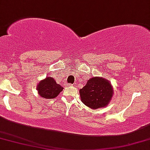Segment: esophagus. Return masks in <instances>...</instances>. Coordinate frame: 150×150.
Listing matches in <instances>:
<instances>
[{
    "mask_svg": "<svg viewBox=\"0 0 150 150\" xmlns=\"http://www.w3.org/2000/svg\"><path fill=\"white\" fill-rule=\"evenodd\" d=\"M73 84H67V86H73Z\"/></svg>",
    "mask_w": 150,
    "mask_h": 150,
    "instance_id": "1",
    "label": "esophagus"
}]
</instances>
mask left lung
Returning <instances> with one entry per match:
<instances>
[{
    "label": "left lung",
    "instance_id": "1",
    "mask_svg": "<svg viewBox=\"0 0 150 150\" xmlns=\"http://www.w3.org/2000/svg\"><path fill=\"white\" fill-rule=\"evenodd\" d=\"M81 102L93 109L108 105L113 96V88L109 81L102 77H93L79 90Z\"/></svg>",
    "mask_w": 150,
    "mask_h": 150
}]
</instances>
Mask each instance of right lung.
<instances>
[{
	"mask_svg": "<svg viewBox=\"0 0 150 150\" xmlns=\"http://www.w3.org/2000/svg\"><path fill=\"white\" fill-rule=\"evenodd\" d=\"M63 90L61 85L57 84L55 80L52 77H48L41 81L37 86V91L39 94L42 98L46 99H52L56 98L59 93Z\"/></svg>",
	"mask_w": 150,
	"mask_h": 150,
	"instance_id": "1",
	"label": "right lung"
}]
</instances>
